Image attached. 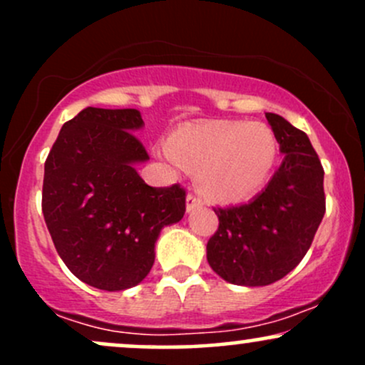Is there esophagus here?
<instances>
[{"label": "esophagus", "mask_w": 365, "mask_h": 365, "mask_svg": "<svg viewBox=\"0 0 365 365\" xmlns=\"http://www.w3.org/2000/svg\"><path fill=\"white\" fill-rule=\"evenodd\" d=\"M204 204V200H202V197H199V195H195V194H188L187 195V211L190 212V211H194V209H197V207H200Z\"/></svg>", "instance_id": "1"}]
</instances>
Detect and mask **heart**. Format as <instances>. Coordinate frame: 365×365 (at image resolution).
I'll use <instances>...</instances> for the list:
<instances>
[{
	"mask_svg": "<svg viewBox=\"0 0 365 365\" xmlns=\"http://www.w3.org/2000/svg\"><path fill=\"white\" fill-rule=\"evenodd\" d=\"M171 156L199 171V185L217 200H244L261 190L273 170L278 145L269 128L245 121H209L177 130Z\"/></svg>",
	"mask_w": 365,
	"mask_h": 365,
	"instance_id": "heart-1",
	"label": "heart"
}]
</instances>
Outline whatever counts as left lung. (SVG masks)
Segmentation results:
<instances>
[{
    "mask_svg": "<svg viewBox=\"0 0 365 365\" xmlns=\"http://www.w3.org/2000/svg\"><path fill=\"white\" fill-rule=\"evenodd\" d=\"M283 163L259 195L240 206L215 207L220 220L207 242V262L225 282L266 287L307 254L326 211L319 158L302 130L266 113Z\"/></svg>",
    "mask_w": 365,
    "mask_h": 365,
    "instance_id": "1",
    "label": "left lung"
}]
</instances>
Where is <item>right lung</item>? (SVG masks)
I'll use <instances>...</instances> for the list:
<instances>
[{"instance_id":"obj_1","label":"right lung","mask_w":365,"mask_h":365,"mask_svg":"<svg viewBox=\"0 0 365 365\" xmlns=\"http://www.w3.org/2000/svg\"><path fill=\"white\" fill-rule=\"evenodd\" d=\"M140 111L86 108L61 127L44 163L43 215L72 273L99 290L139 284L154 264L165 226L185 215V190L149 187L137 163L149 159L135 130Z\"/></svg>"}]
</instances>
